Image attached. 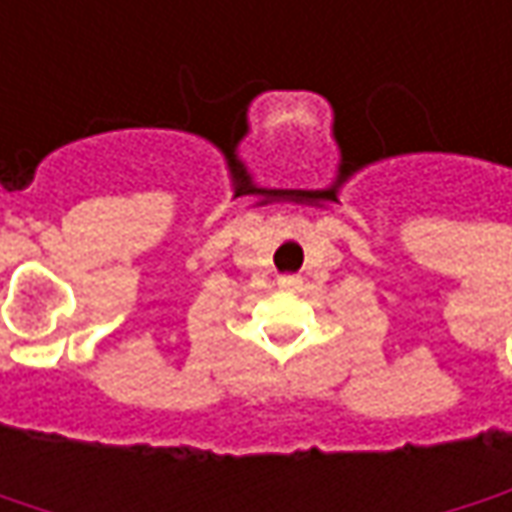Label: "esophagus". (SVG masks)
<instances>
[{
    "label": "esophagus",
    "mask_w": 512,
    "mask_h": 512,
    "mask_svg": "<svg viewBox=\"0 0 512 512\" xmlns=\"http://www.w3.org/2000/svg\"><path fill=\"white\" fill-rule=\"evenodd\" d=\"M300 277H294V274H283V277H277V286L280 289H286V291H294V289H300Z\"/></svg>",
    "instance_id": "obj_1"
}]
</instances>
